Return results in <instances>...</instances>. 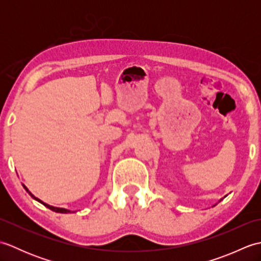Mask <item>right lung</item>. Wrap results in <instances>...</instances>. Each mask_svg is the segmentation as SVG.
<instances>
[{"instance_id": "right-lung-1", "label": "right lung", "mask_w": 261, "mask_h": 261, "mask_svg": "<svg viewBox=\"0 0 261 261\" xmlns=\"http://www.w3.org/2000/svg\"><path fill=\"white\" fill-rule=\"evenodd\" d=\"M23 187H24V190L28 192V193H29L30 194V195H31V197L32 198H35L36 199V201H38V202H40L41 204H43V205H45V206L46 207H48L49 210H51V211H55V212H57V213H70V211L69 210H66V208H60V207H55V206H51V205H49V204H46V203H43L42 201H41V199H39V198H37L35 195H32V194L29 192V190H28V188L23 185Z\"/></svg>"}]
</instances>
